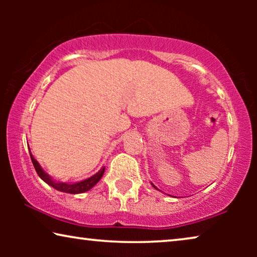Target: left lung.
<instances>
[{
	"label": "left lung",
	"instance_id": "8db88e82",
	"mask_svg": "<svg viewBox=\"0 0 257 257\" xmlns=\"http://www.w3.org/2000/svg\"><path fill=\"white\" fill-rule=\"evenodd\" d=\"M151 185H152V186H153V187H154V188H156V189H158V188H157V187H156V186H154V185H153V184H152V182H151Z\"/></svg>",
	"mask_w": 257,
	"mask_h": 257
}]
</instances>
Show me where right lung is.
<instances>
[{"instance_id":"1","label":"right lung","mask_w":257,"mask_h":257,"mask_svg":"<svg viewBox=\"0 0 257 257\" xmlns=\"http://www.w3.org/2000/svg\"><path fill=\"white\" fill-rule=\"evenodd\" d=\"M30 158H31V161H33L35 170H36V172H37L38 177H40L42 180H43L44 182H47V184L49 186H51V187L57 189V191L63 192V193H69V194H80V193L90 191V189L100 180L101 177H103V174H104V171H105V167H101L96 174H93L92 177L85 179V180L73 182V184H68V182H61V181L54 180L50 175H49L48 173H45L43 168L41 167V165L38 164V161L35 159L31 153H30Z\"/></svg>"}]
</instances>
